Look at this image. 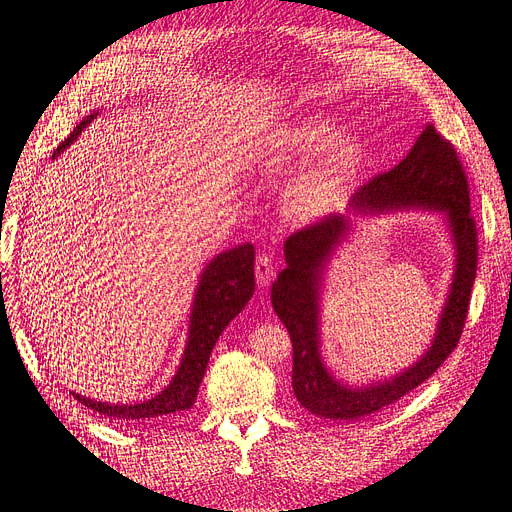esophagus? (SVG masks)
<instances>
[{"label": "esophagus", "instance_id": "1", "mask_svg": "<svg viewBox=\"0 0 512 512\" xmlns=\"http://www.w3.org/2000/svg\"><path fill=\"white\" fill-rule=\"evenodd\" d=\"M254 273H256L258 285H269V283L275 279V262H273L271 254H267V252L258 254Z\"/></svg>", "mask_w": 512, "mask_h": 512}]
</instances>
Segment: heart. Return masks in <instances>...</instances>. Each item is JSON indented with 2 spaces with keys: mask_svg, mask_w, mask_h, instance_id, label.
Instances as JSON below:
<instances>
[{
  "mask_svg": "<svg viewBox=\"0 0 512 512\" xmlns=\"http://www.w3.org/2000/svg\"><path fill=\"white\" fill-rule=\"evenodd\" d=\"M334 138L327 119H311L281 138L279 159L304 163L323 155L290 189V210L300 220H315L330 214L349 191L363 166V149L353 138Z\"/></svg>",
  "mask_w": 512,
  "mask_h": 512,
  "instance_id": "b5f03b06",
  "label": "heart"
}]
</instances>
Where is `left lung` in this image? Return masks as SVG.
<instances>
[{
  "label": "left lung",
  "mask_w": 512,
  "mask_h": 512,
  "mask_svg": "<svg viewBox=\"0 0 512 512\" xmlns=\"http://www.w3.org/2000/svg\"><path fill=\"white\" fill-rule=\"evenodd\" d=\"M397 206H424L445 212L456 241V273L441 313L439 330L428 353L410 370L384 382L351 388L327 374L319 357L317 285L323 264L349 231V218L330 214L285 241V267L273 283L271 300L288 327L294 349L292 388L302 407L332 420H355L399 401L431 378L460 342L470 292L477 275V222L470 214L468 176L452 142L428 124L412 151L393 170L378 174L351 197L353 214H372Z\"/></svg>",
  "instance_id": "left-lung-1"
}]
</instances>
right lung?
I'll return each mask as SVG.
<instances>
[{"label": "right lung", "mask_w": 512, "mask_h": 512, "mask_svg": "<svg viewBox=\"0 0 512 512\" xmlns=\"http://www.w3.org/2000/svg\"><path fill=\"white\" fill-rule=\"evenodd\" d=\"M92 119L94 115L81 121V124L60 142L54 155L67 149ZM254 254V245L243 243L229 252L218 254L208 264L206 271H203L193 302L187 351L166 391H161L157 397H151L149 401L134 405H109L75 395L77 401H81L86 407H90V410L102 416L124 422L153 420L159 416L185 412L189 407H193L216 340L220 338L224 327L241 313L243 306L248 304V300L254 294Z\"/></svg>", "instance_id": "1"}]
</instances>
